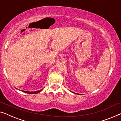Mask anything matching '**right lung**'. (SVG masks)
Instances as JSON below:
<instances>
[{"label":"right lung","mask_w":121,"mask_h":121,"mask_svg":"<svg viewBox=\"0 0 121 121\" xmlns=\"http://www.w3.org/2000/svg\"><path fill=\"white\" fill-rule=\"evenodd\" d=\"M43 91V89L42 90H40L39 91H35V92H29V91H22L23 92L26 93H29V94H37L38 93L41 92V91Z\"/></svg>","instance_id":"add662e5"}]
</instances>
